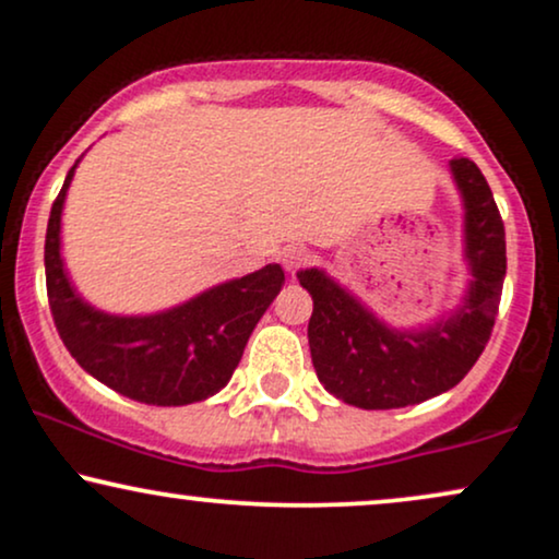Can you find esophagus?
Listing matches in <instances>:
<instances>
[{"instance_id":"1","label":"esophagus","mask_w":559,"mask_h":559,"mask_svg":"<svg viewBox=\"0 0 559 559\" xmlns=\"http://www.w3.org/2000/svg\"><path fill=\"white\" fill-rule=\"evenodd\" d=\"M308 261H311V253H308L302 246H287L285 251H282V266H285L290 274L306 266Z\"/></svg>"}]
</instances>
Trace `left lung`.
<instances>
[{"instance_id": "1", "label": "left lung", "mask_w": 559, "mask_h": 559, "mask_svg": "<svg viewBox=\"0 0 559 559\" xmlns=\"http://www.w3.org/2000/svg\"><path fill=\"white\" fill-rule=\"evenodd\" d=\"M451 174L464 199L472 282L448 319L419 332L391 329L321 269L298 272L313 298L308 344L316 376L344 404L399 409L427 402L469 373L490 342L506 280V227L490 186L469 157L451 160Z\"/></svg>"}]
</instances>
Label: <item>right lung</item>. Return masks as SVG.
<instances>
[{"mask_svg": "<svg viewBox=\"0 0 559 559\" xmlns=\"http://www.w3.org/2000/svg\"><path fill=\"white\" fill-rule=\"evenodd\" d=\"M69 168L46 227V293L57 332L90 376L153 406H183L217 394L243 357L246 342L285 285L280 264L223 282L183 306L153 316H111L80 298L61 261V210Z\"/></svg>", "mask_w": 559, "mask_h": 559, "instance_id": "1", "label": "right lung"}]
</instances>
